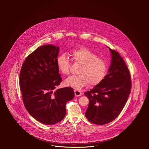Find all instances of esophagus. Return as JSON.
<instances>
[{
    "mask_svg": "<svg viewBox=\"0 0 149 149\" xmlns=\"http://www.w3.org/2000/svg\"><path fill=\"white\" fill-rule=\"evenodd\" d=\"M74 94H75L76 96H80L82 95V93L80 91L74 89Z\"/></svg>",
    "mask_w": 149,
    "mask_h": 149,
    "instance_id": "esophagus-1",
    "label": "esophagus"
}]
</instances>
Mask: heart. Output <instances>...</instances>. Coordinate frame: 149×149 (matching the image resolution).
Instances as JSON below:
<instances>
[{
	"mask_svg": "<svg viewBox=\"0 0 149 149\" xmlns=\"http://www.w3.org/2000/svg\"><path fill=\"white\" fill-rule=\"evenodd\" d=\"M74 61L81 65L77 76H71L64 81L66 86L80 89L88 83L91 85L100 84L104 79L108 71L106 60L98 57L97 55L86 47L74 50L71 53ZM59 71L63 74H68L70 62L66 54L59 55L56 60Z\"/></svg>",
	"mask_w": 149,
	"mask_h": 149,
	"instance_id": "1",
	"label": "heart"
}]
</instances>
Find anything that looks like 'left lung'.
Returning a JSON list of instances; mask_svg holds the SVG:
<instances>
[{"mask_svg":"<svg viewBox=\"0 0 149 149\" xmlns=\"http://www.w3.org/2000/svg\"><path fill=\"white\" fill-rule=\"evenodd\" d=\"M111 63L103 80L84 93L89 100L85 116L90 122L103 125L114 120L125 106L131 89V76L119 53L110 48Z\"/></svg>","mask_w":149,"mask_h":149,"instance_id":"obj_1","label":"left lung"}]
</instances>
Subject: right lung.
Instances as JSON below:
<instances>
[{"mask_svg":"<svg viewBox=\"0 0 149 149\" xmlns=\"http://www.w3.org/2000/svg\"><path fill=\"white\" fill-rule=\"evenodd\" d=\"M59 47H38L25 59L19 74V86L26 109L44 125H54L66 114V104L74 96L70 87L56 89L62 81L56 60Z\"/></svg>","mask_w":149,"mask_h":149,"instance_id":"obj_1","label":"right lung"}]
</instances>
